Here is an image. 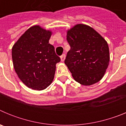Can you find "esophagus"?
<instances>
[{
    "label": "esophagus",
    "mask_w": 126,
    "mask_h": 126,
    "mask_svg": "<svg viewBox=\"0 0 126 126\" xmlns=\"http://www.w3.org/2000/svg\"><path fill=\"white\" fill-rule=\"evenodd\" d=\"M65 55L64 53V54H62V55L61 56V61H62V62H64V60H65Z\"/></svg>",
    "instance_id": "esophagus-1"
}]
</instances>
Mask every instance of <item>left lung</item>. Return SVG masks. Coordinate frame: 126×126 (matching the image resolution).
Returning a JSON list of instances; mask_svg holds the SVG:
<instances>
[{"instance_id":"8db88e82","label":"left lung","mask_w":126,"mask_h":126,"mask_svg":"<svg viewBox=\"0 0 126 126\" xmlns=\"http://www.w3.org/2000/svg\"><path fill=\"white\" fill-rule=\"evenodd\" d=\"M71 47L64 61L78 83L90 86L103 78L110 61L107 42L94 29L79 24L67 31Z\"/></svg>"}]
</instances>
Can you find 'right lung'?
Listing matches in <instances>:
<instances>
[{"label":"right lung","instance_id":"1","mask_svg":"<svg viewBox=\"0 0 126 126\" xmlns=\"http://www.w3.org/2000/svg\"><path fill=\"white\" fill-rule=\"evenodd\" d=\"M52 32L39 26H32L19 38L12 48L16 73L30 88L43 90L52 83L57 63L61 58L48 43Z\"/></svg>","mask_w":126,"mask_h":126}]
</instances>
